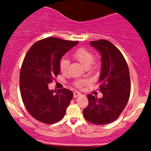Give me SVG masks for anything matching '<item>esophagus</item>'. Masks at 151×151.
<instances>
[{
  "instance_id": "34e87169",
  "label": "esophagus",
  "mask_w": 151,
  "mask_h": 151,
  "mask_svg": "<svg viewBox=\"0 0 151 151\" xmlns=\"http://www.w3.org/2000/svg\"><path fill=\"white\" fill-rule=\"evenodd\" d=\"M81 93L78 92V91H75V92H74V98H76V97H78V96H81Z\"/></svg>"
}]
</instances>
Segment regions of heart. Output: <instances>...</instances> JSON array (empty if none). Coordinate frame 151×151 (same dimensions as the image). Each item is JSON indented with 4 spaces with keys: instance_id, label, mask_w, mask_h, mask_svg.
<instances>
[{
    "instance_id": "1",
    "label": "heart",
    "mask_w": 151,
    "mask_h": 151,
    "mask_svg": "<svg viewBox=\"0 0 151 151\" xmlns=\"http://www.w3.org/2000/svg\"><path fill=\"white\" fill-rule=\"evenodd\" d=\"M73 58L86 69H89L93 62V54L84 48H79L76 50L73 53ZM69 65H70L69 60L65 58H62V60H60V68L62 73L65 74L67 72ZM83 82L81 81H77L75 82V85L77 86H81Z\"/></svg>"
}]
</instances>
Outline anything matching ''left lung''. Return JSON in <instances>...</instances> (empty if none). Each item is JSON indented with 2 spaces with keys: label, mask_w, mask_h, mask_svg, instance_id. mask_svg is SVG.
<instances>
[{
  "label": "left lung",
  "mask_w": 151,
  "mask_h": 151,
  "mask_svg": "<svg viewBox=\"0 0 151 151\" xmlns=\"http://www.w3.org/2000/svg\"><path fill=\"white\" fill-rule=\"evenodd\" d=\"M101 55L100 91L103 97L87 95L89 105L84 117L96 125L113 122L125 109L131 92L129 70L124 56L111 42L105 40L90 42Z\"/></svg>",
  "instance_id": "obj_1"
}]
</instances>
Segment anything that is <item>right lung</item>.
<instances>
[{"instance_id":"right-lung-1","label":"right lung","mask_w":151,"mask_h":151,"mask_svg":"<svg viewBox=\"0 0 151 151\" xmlns=\"http://www.w3.org/2000/svg\"><path fill=\"white\" fill-rule=\"evenodd\" d=\"M78 42L47 37L32 45L26 54L20 73V93L27 111L40 122L54 124L65 116L73 93L50 90L48 84L60 74L62 57Z\"/></svg>"}]
</instances>
